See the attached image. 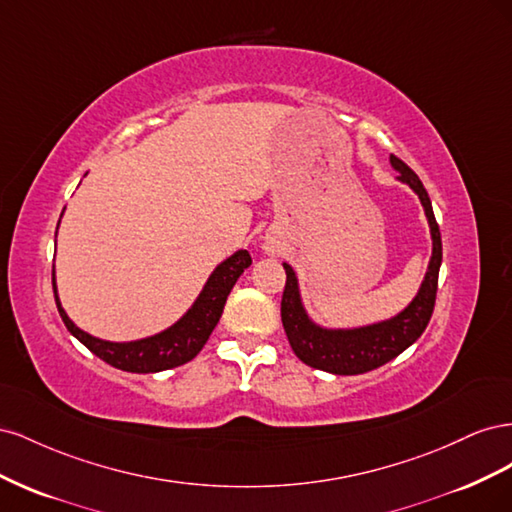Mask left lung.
I'll list each match as a JSON object with an SVG mask.
<instances>
[{
	"instance_id": "left-lung-1",
	"label": "left lung",
	"mask_w": 512,
	"mask_h": 512,
	"mask_svg": "<svg viewBox=\"0 0 512 512\" xmlns=\"http://www.w3.org/2000/svg\"><path fill=\"white\" fill-rule=\"evenodd\" d=\"M391 164L395 170H399V179L410 185L425 207V215L429 220L431 239H433V252H431L427 275L414 301L395 318L371 324V327L354 329V331H327V329L316 327L314 322H309L305 309L301 305L297 275H294L290 265H284L286 269V286L282 294L284 331L288 335V342L294 354H297L305 365L314 369L329 371V374H337V376H356L389 363L423 335V331L429 324V318L433 314V305H436V292H438V273H440V262H442L440 226L436 222V215H433L431 200L427 190L423 188V181L418 179L414 170L406 162H401L397 156H391Z\"/></svg>"
}]
</instances>
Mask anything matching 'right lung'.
<instances>
[{
    "label": "right lung",
    "mask_w": 512,
    "mask_h": 512,
    "mask_svg": "<svg viewBox=\"0 0 512 512\" xmlns=\"http://www.w3.org/2000/svg\"><path fill=\"white\" fill-rule=\"evenodd\" d=\"M250 265H252V256L247 254V250H239L237 254H232L211 273L209 282L205 284L203 292H200V297L196 299L190 312L185 314L177 324H173V327L166 329L164 333L141 339V342H130V344L102 342V339L91 337L89 333L76 327L57 299L55 271H53V292H55L59 316L64 320L68 331L96 356H100L104 363L123 371H132V374H156V371L173 369L192 361L194 356L203 350L211 331L215 329V324L220 322L224 303L228 299L232 286H235L239 275Z\"/></svg>",
    "instance_id": "add662e5"
}]
</instances>
